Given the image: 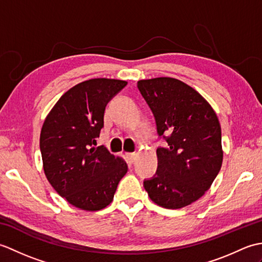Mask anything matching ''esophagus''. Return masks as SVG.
<instances>
[{"label": "esophagus", "mask_w": 262, "mask_h": 262, "mask_svg": "<svg viewBox=\"0 0 262 262\" xmlns=\"http://www.w3.org/2000/svg\"><path fill=\"white\" fill-rule=\"evenodd\" d=\"M127 158L129 159L130 162H134V161H135L136 158H137V154H136V153H128V154H127Z\"/></svg>", "instance_id": "esophagus-1"}]
</instances>
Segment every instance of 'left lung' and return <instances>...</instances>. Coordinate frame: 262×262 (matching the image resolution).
I'll list each match as a JSON object with an SVG mask.
<instances>
[{"label": "left lung", "mask_w": 262, "mask_h": 262, "mask_svg": "<svg viewBox=\"0 0 262 262\" xmlns=\"http://www.w3.org/2000/svg\"><path fill=\"white\" fill-rule=\"evenodd\" d=\"M137 88L168 143L157 149V173L144 188L161 207H186L204 196L223 163L219 118L202 94L173 77L141 80Z\"/></svg>", "instance_id": "left-lung-1"}]
</instances>
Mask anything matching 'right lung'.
Masks as SVG:
<instances>
[{"instance_id":"add662e5","label":"right lung","mask_w":262,"mask_h":262,"mask_svg":"<svg viewBox=\"0 0 262 262\" xmlns=\"http://www.w3.org/2000/svg\"><path fill=\"white\" fill-rule=\"evenodd\" d=\"M127 84L91 79L66 91L49 111L40 132L42 168L59 196L82 210H100L113 202L125 160L96 147L105 105Z\"/></svg>"}]
</instances>
